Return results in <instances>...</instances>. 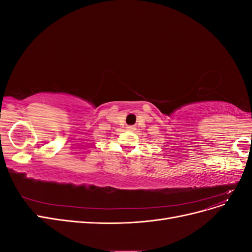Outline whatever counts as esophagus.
<instances>
[{"mask_svg":"<svg viewBox=\"0 0 252 252\" xmlns=\"http://www.w3.org/2000/svg\"><path fill=\"white\" fill-rule=\"evenodd\" d=\"M127 129H128L129 131H134L135 130V127L134 126H128Z\"/></svg>","mask_w":252,"mask_h":252,"instance_id":"obj_1","label":"esophagus"}]
</instances>
